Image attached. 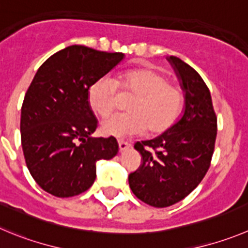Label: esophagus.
<instances>
[{
    "label": "esophagus",
    "instance_id": "1",
    "mask_svg": "<svg viewBox=\"0 0 248 248\" xmlns=\"http://www.w3.org/2000/svg\"><path fill=\"white\" fill-rule=\"evenodd\" d=\"M131 144L127 142H124V140H119V148H120V152H124V150L129 149Z\"/></svg>",
    "mask_w": 248,
    "mask_h": 248
}]
</instances>
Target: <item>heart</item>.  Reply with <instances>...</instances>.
Listing matches in <instances>:
<instances>
[{
  "instance_id": "1",
  "label": "heart",
  "mask_w": 248,
  "mask_h": 248,
  "mask_svg": "<svg viewBox=\"0 0 248 248\" xmlns=\"http://www.w3.org/2000/svg\"><path fill=\"white\" fill-rule=\"evenodd\" d=\"M117 87L135 98L127 105L129 112L117 113L101 124L105 136L129 138L140 135L145 128L152 133L165 131L179 116L182 93L179 87L166 82L165 76L154 69H132L121 76L119 82L101 77L90 85L88 103L96 115L108 116L117 104Z\"/></svg>"
}]
</instances>
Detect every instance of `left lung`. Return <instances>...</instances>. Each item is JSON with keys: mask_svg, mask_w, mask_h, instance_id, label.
<instances>
[{"mask_svg": "<svg viewBox=\"0 0 248 248\" xmlns=\"http://www.w3.org/2000/svg\"><path fill=\"white\" fill-rule=\"evenodd\" d=\"M180 80L181 117L158 137L135 144L143 158L128 184L136 197L155 208L184 200L209 169L217 138V116L204 80L176 56L166 57Z\"/></svg>", "mask_w": 248, "mask_h": 248, "instance_id": "8db88e82", "label": "left lung"}]
</instances>
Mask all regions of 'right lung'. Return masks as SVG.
<instances>
[{
    "label": "right lung",
    "mask_w": 248,
    "mask_h": 248,
    "mask_svg": "<svg viewBox=\"0 0 248 248\" xmlns=\"http://www.w3.org/2000/svg\"><path fill=\"white\" fill-rule=\"evenodd\" d=\"M122 52L67 46L38 69L24 96L20 137L36 184L52 196L73 197L96 177V163L119 153L116 138H95L98 120L88 103L93 83L124 60Z\"/></svg>",
    "instance_id": "add662e5"
}]
</instances>
